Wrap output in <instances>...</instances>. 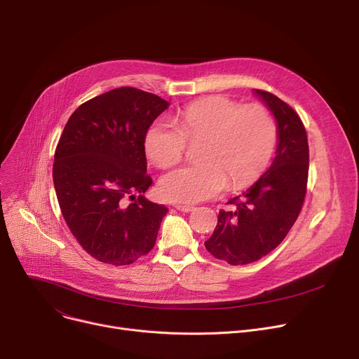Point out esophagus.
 Segmentation results:
<instances>
[{"label": "esophagus", "mask_w": 359, "mask_h": 359, "mask_svg": "<svg viewBox=\"0 0 359 359\" xmlns=\"http://www.w3.org/2000/svg\"><path fill=\"white\" fill-rule=\"evenodd\" d=\"M175 208L179 210V211H182V212L195 211V206H194V205H180V203H177V205H175Z\"/></svg>", "instance_id": "34e87169"}]
</instances>
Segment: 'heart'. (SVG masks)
I'll return each instance as SVG.
<instances>
[{
  "label": "heart",
  "mask_w": 359,
  "mask_h": 359,
  "mask_svg": "<svg viewBox=\"0 0 359 359\" xmlns=\"http://www.w3.org/2000/svg\"><path fill=\"white\" fill-rule=\"evenodd\" d=\"M201 141L195 165L164 175L160 192L173 202H199L252 183L275 153L278 130L269 110L260 104L241 106L225 96H210L186 104L177 113V126L156 119L147 128L144 151L160 168L177 164L186 142Z\"/></svg>",
  "instance_id": "b5f03b06"
}]
</instances>
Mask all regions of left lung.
Segmentation results:
<instances>
[{"instance_id":"left-lung-1","label":"left lung","mask_w":359,"mask_h":359,"mask_svg":"<svg viewBox=\"0 0 359 359\" xmlns=\"http://www.w3.org/2000/svg\"><path fill=\"white\" fill-rule=\"evenodd\" d=\"M278 122L276 157L252 187L230 199L205 248L230 265H248L271 253L303 210L309 182V141L298 113L275 94L256 90Z\"/></svg>"}]
</instances>
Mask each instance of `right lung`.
Returning <instances> with one entry per match:
<instances>
[{
    "label": "right lung",
    "mask_w": 359,
    "mask_h": 359,
    "mask_svg": "<svg viewBox=\"0 0 359 359\" xmlns=\"http://www.w3.org/2000/svg\"><path fill=\"white\" fill-rule=\"evenodd\" d=\"M168 103L134 87L110 90L69 116L55 149L53 184L62 217L80 246L113 266L154 248L168 208L147 201L144 135Z\"/></svg>",
    "instance_id": "obj_1"
}]
</instances>
